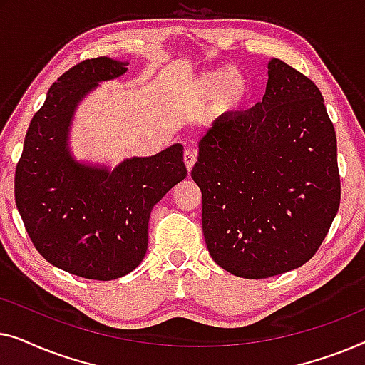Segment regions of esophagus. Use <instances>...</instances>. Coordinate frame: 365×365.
Instances as JSON below:
<instances>
[{
    "mask_svg": "<svg viewBox=\"0 0 365 365\" xmlns=\"http://www.w3.org/2000/svg\"><path fill=\"white\" fill-rule=\"evenodd\" d=\"M196 159H197L196 151H192V149H186V151H184V164H186L187 171H191L194 164H196Z\"/></svg>",
    "mask_w": 365,
    "mask_h": 365,
    "instance_id": "esophagus-1",
    "label": "esophagus"
}]
</instances>
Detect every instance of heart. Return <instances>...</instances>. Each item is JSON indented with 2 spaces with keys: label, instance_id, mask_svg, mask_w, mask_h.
Listing matches in <instances>:
<instances>
[{
  "label": "heart",
  "instance_id": "1",
  "mask_svg": "<svg viewBox=\"0 0 365 365\" xmlns=\"http://www.w3.org/2000/svg\"><path fill=\"white\" fill-rule=\"evenodd\" d=\"M189 93L197 103L212 98L214 111L231 114L241 109L251 96V81L246 74L232 68L212 69L199 74L189 86Z\"/></svg>",
  "mask_w": 365,
  "mask_h": 365
}]
</instances>
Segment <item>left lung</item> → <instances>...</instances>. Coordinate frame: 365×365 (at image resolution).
I'll return each instance as SVG.
<instances>
[{
	"mask_svg": "<svg viewBox=\"0 0 365 365\" xmlns=\"http://www.w3.org/2000/svg\"><path fill=\"white\" fill-rule=\"evenodd\" d=\"M267 68L262 101L219 118L191 171L209 254L246 279L306 264L341 204L337 139L321 91L281 59Z\"/></svg>",
	"mask_w": 365,
	"mask_h": 365,
	"instance_id": "left-lung-1",
	"label": "left lung"
}]
</instances>
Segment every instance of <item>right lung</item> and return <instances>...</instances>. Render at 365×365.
Wrapping results in <instances>:
<instances>
[{"label":"right lung","mask_w":365,"mask_h":365,"mask_svg":"<svg viewBox=\"0 0 365 365\" xmlns=\"http://www.w3.org/2000/svg\"><path fill=\"white\" fill-rule=\"evenodd\" d=\"M124 73L126 63L101 56L59 76L31 119L14 174L16 207L38 252L94 281L123 277L139 266L153 206L187 174L182 144L126 159L113 171L71 158L66 143L78 103L99 81Z\"/></svg>","instance_id":"obj_1"}]
</instances>
